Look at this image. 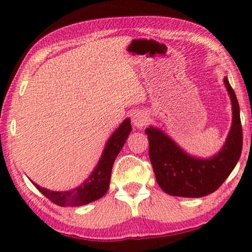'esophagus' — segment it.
<instances>
[{
  "instance_id": "1",
  "label": "esophagus",
  "mask_w": 252,
  "mask_h": 252,
  "mask_svg": "<svg viewBox=\"0 0 252 252\" xmlns=\"http://www.w3.org/2000/svg\"><path fill=\"white\" fill-rule=\"evenodd\" d=\"M148 122V116L143 111H136L132 117V123L136 127V129H142V127L147 125Z\"/></svg>"
}]
</instances>
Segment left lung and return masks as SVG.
I'll return each mask as SVG.
<instances>
[{
	"mask_svg": "<svg viewBox=\"0 0 252 252\" xmlns=\"http://www.w3.org/2000/svg\"><path fill=\"white\" fill-rule=\"evenodd\" d=\"M223 83L231 101L232 123L224 144L215 156H191L159 127L150 126L146 129L153 171L165 193L185 198L204 197L215 192L236 167L242 150L240 109L227 76Z\"/></svg>",
	"mask_w": 252,
	"mask_h": 252,
	"instance_id": "left-lung-1",
	"label": "left lung"
}]
</instances>
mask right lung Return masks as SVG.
I'll return each instance as SVG.
<instances>
[{
    "label": "right lung",
    "mask_w": 252,
    "mask_h": 252,
    "mask_svg": "<svg viewBox=\"0 0 252 252\" xmlns=\"http://www.w3.org/2000/svg\"><path fill=\"white\" fill-rule=\"evenodd\" d=\"M132 131L130 118H126L117 130L110 135L101 158L87 180L79 187L67 191H52L32 183L42 194L55 204L61 207H80L103 197L109 189L112 167L119 152L125 146L127 136Z\"/></svg>",
    "instance_id": "1"
}]
</instances>
